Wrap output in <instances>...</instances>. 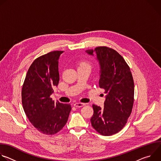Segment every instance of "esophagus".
<instances>
[{
	"label": "esophagus",
	"instance_id": "obj_1",
	"mask_svg": "<svg viewBox=\"0 0 161 161\" xmlns=\"http://www.w3.org/2000/svg\"><path fill=\"white\" fill-rule=\"evenodd\" d=\"M85 103H76L75 104H74V106L75 107H78V108H81L83 107V106H85Z\"/></svg>",
	"mask_w": 161,
	"mask_h": 161
}]
</instances>
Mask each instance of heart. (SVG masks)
I'll return each mask as SVG.
<instances>
[{
	"label": "heart",
	"instance_id": "1",
	"mask_svg": "<svg viewBox=\"0 0 161 161\" xmlns=\"http://www.w3.org/2000/svg\"><path fill=\"white\" fill-rule=\"evenodd\" d=\"M83 64H85V65H88V64H86V63H83Z\"/></svg>",
	"mask_w": 161,
	"mask_h": 161
}]
</instances>
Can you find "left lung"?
<instances>
[{
	"label": "left lung",
	"instance_id": "obj_1",
	"mask_svg": "<svg viewBox=\"0 0 161 161\" xmlns=\"http://www.w3.org/2000/svg\"><path fill=\"white\" fill-rule=\"evenodd\" d=\"M101 66L99 86L107 94L104 108L92 105L93 128L103 136L120 132L130 117L133 104L134 85L130 67L124 58L114 50L98 47L94 50ZM93 55L92 50L86 51Z\"/></svg>",
	"mask_w": 161,
	"mask_h": 161
}]
</instances>
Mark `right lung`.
<instances>
[{"mask_svg":"<svg viewBox=\"0 0 161 161\" xmlns=\"http://www.w3.org/2000/svg\"><path fill=\"white\" fill-rule=\"evenodd\" d=\"M64 51L39 57L31 65L21 90L23 108L31 124L41 133L53 135L67 122L70 104L55 102L50 97L59 82L58 60Z\"/></svg>","mask_w":161,"mask_h":161,"instance_id":"obj_1","label":"right lung"}]
</instances>
